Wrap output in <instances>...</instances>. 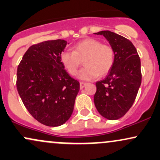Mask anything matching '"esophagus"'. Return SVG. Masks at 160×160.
<instances>
[{"label": "esophagus", "instance_id": "1", "mask_svg": "<svg viewBox=\"0 0 160 160\" xmlns=\"http://www.w3.org/2000/svg\"><path fill=\"white\" fill-rule=\"evenodd\" d=\"M86 84H87V83H85V82H80V88H81V89H82V88H84V87H85Z\"/></svg>", "mask_w": 160, "mask_h": 160}]
</instances>
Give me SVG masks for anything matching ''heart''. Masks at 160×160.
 <instances>
[{
  "label": "heart",
  "mask_w": 160,
  "mask_h": 160,
  "mask_svg": "<svg viewBox=\"0 0 160 160\" xmlns=\"http://www.w3.org/2000/svg\"><path fill=\"white\" fill-rule=\"evenodd\" d=\"M61 61L72 76L77 74L84 61L85 67L81 69L78 77L88 81L109 72L114 64V52L112 47L102 44L98 39H87L77 43L74 51H63Z\"/></svg>",
  "instance_id": "1"
}]
</instances>
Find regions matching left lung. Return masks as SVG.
<instances>
[{
    "label": "left lung",
    "instance_id": "8db88e82",
    "mask_svg": "<svg viewBox=\"0 0 160 160\" xmlns=\"http://www.w3.org/2000/svg\"><path fill=\"white\" fill-rule=\"evenodd\" d=\"M103 36L114 52V61L105 79L96 83L94 104L103 118L111 121L125 115L132 106L141 83V61L129 39L109 31L94 33Z\"/></svg>",
    "mask_w": 160,
    "mask_h": 160
}]
</instances>
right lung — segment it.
Here are the masks:
<instances>
[{
    "instance_id": "obj_1",
    "label": "right lung",
    "mask_w": 160,
    "mask_h": 160,
    "mask_svg": "<svg viewBox=\"0 0 160 160\" xmlns=\"http://www.w3.org/2000/svg\"><path fill=\"white\" fill-rule=\"evenodd\" d=\"M67 44L64 39H55L33 45L17 69L16 87L24 106L48 127L68 121L79 91V82L67 72L61 61Z\"/></svg>"
}]
</instances>
